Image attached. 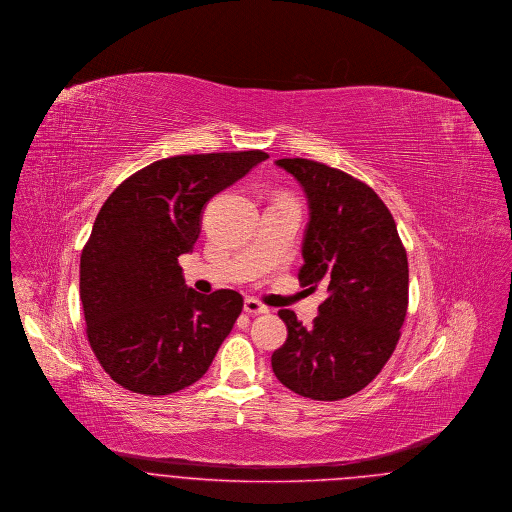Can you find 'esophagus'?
I'll list each match as a JSON object with an SVG mask.
<instances>
[{"instance_id": "34e87169", "label": "esophagus", "mask_w": 512, "mask_h": 512, "mask_svg": "<svg viewBox=\"0 0 512 512\" xmlns=\"http://www.w3.org/2000/svg\"><path fill=\"white\" fill-rule=\"evenodd\" d=\"M243 311L247 315H263V313H269V307L263 305L261 301L255 300V298H247L243 303Z\"/></svg>"}]
</instances>
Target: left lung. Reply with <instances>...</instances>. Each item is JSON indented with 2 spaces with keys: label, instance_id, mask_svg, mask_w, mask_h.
<instances>
[{
  "label": "left lung",
  "instance_id": "left-lung-1",
  "mask_svg": "<svg viewBox=\"0 0 512 512\" xmlns=\"http://www.w3.org/2000/svg\"><path fill=\"white\" fill-rule=\"evenodd\" d=\"M307 203L301 286L321 284L327 300L305 329L278 311L286 342L272 354L278 381L313 400H340L367 387L398 344L408 309V257L394 218L363 181L307 158H280Z\"/></svg>",
  "mask_w": 512,
  "mask_h": 512
}]
</instances>
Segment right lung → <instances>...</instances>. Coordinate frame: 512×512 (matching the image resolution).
Listing matches in <instances>:
<instances>
[{
	"label": "right lung",
	"instance_id": "add662e5",
	"mask_svg": "<svg viewBox=\"0 0 512 512\" xmlns=\"http://www.w3.org/2000/svg\"><path fill=\"white\" fill-rule=\"evenodd\" d=\"M267 158L263 151L162 158L102 205L81 253L79 286L92 352L123 389L172 394L211 367L243 298L187 288L178 257L193 249L212 197Z\"/></svg>",
	"mask_w": 512,
	"mask_h": 512
}]
</instances>
